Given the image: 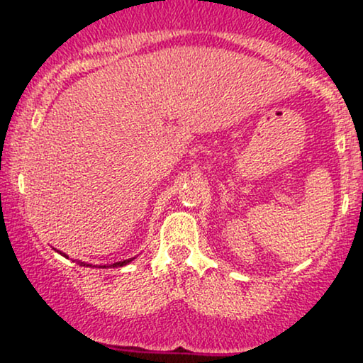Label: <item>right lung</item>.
Returning a JSON list of instances; mask_svg holds the SVG:
<instances>
[{
  "label": "right lung",
  "mask_w": 363,
  "mask_h": 363,
  "mask_svg": "<svg viewBox=\"0 0 363 363\" xmlns=\"http://www.w3.org/2000/svg\"><path fill=\"white\" fill-rule=\"evenodd\" d=\"M65 256H66V254H65ZM131 261H133V257H131V259H126V261L114 262V264H111V266H112V268H118V266H124V264H128V262H131ZM82 266H91V264H85V262H83ZM102 268H106V266H102Z\"/></svg>",
  "instance_id": "right-lung-1"
}]
</instances>
